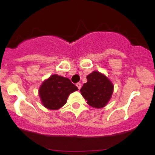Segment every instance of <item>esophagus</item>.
Returning a JSON list of instances; mask_svg holds the SVG:
<instances>
[{"label":"esophagus","instance_id":"1","mask_svg":"<svg viewBox=\"0 0 155 155\" xmlns=\"http://www.w3.org/2000/svg\"><path fill=\"white\" fill-rule=\"evenodd\" d=\"M76 86H77V87L79 88V89L81 88V83H80V82H78V83L76 84Z\"/></svg>","mask_w":155,"mask_h":155}]
</instances>
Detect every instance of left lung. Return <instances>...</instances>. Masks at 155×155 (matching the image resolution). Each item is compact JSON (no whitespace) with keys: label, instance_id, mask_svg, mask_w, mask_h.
I'll list each match as a JSON object with an SVG mask.
<instances>
[{"label":"left lung","instance_id":"left-lung-1","mask_svg":"<svg viewBox=\"0 0 155 155\" xmlns=\"http://www.w3.org/2000/svg\"><path fill=\"white\" fill-rule=\"evenodd\" d=\"M87 82L80 91L87 104L94 108L104 107L110 100L113 92V85L107 76L97 71L87 76Z\"/></svg>","mask_w":155,"mask_h":155}]
</instances>
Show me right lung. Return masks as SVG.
I'll return each instance as SVG.
<instances>
[{
  "instance_id": "right-lung-1",
  "label": "right lung",
  "mask_w": 155,
  "mask_h": 155,
  "mask_svg": "<svg viewBox=\"0 0 155 155\" xmlns=\"http://www.w3.org/2000/svg\"><path fill=\"white\" fill-rule=\"evenodd\" d=\"M78 87L68 78L54 74L43 82L39 90L42 104L48 109H58L63 107L72 92Z\"/></svg>"
}]
</instances>
